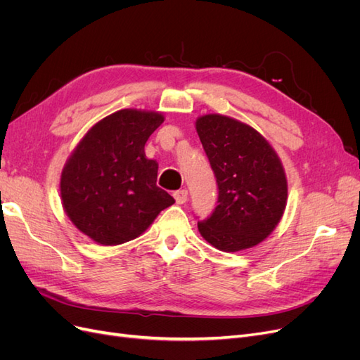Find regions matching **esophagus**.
I'll return each mask as SVG.
<instances>
[{
	"instance_id": "1",
	"label": "esophagus",
	"mask_w": 360,
	"mask_h": 360,
	"mask_svg": "<svg viewBox=\"0 0 360 360\" xmlns=\"http://www.w3.org/2000/svg\"><path fill=\"white\" fill-rule=\"evenodd\" d=\"M174 198H176L177 204H184L188 201V191L186 189H180L174 192Z\"/></svg>"
}]
</instances>
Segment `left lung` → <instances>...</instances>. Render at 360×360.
<instances>
[{
	"label": "left lung",
	"instance_id": "obj_1",
	"mask_svg": "<svg viewBox=\"0 0 360 360\" xmlns=\"http://www.w3.org/2000/svg\"><path fill=\"white\" fill-rule=\"evenodd\" d=\"M217 181V204L201 236L216 249L237 252L271 234L284 214L288 184L281 159L254 127L221 114L195 122Z\"/></svg>",
	"mask_w": 360,
	"mask_h": 360
}]
</instances>
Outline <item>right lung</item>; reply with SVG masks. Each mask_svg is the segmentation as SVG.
<instances>
[{"instance_id": "obj_1", "label": "right lung", "mask_w": 360, "mask_h": 360, "mask_svg": "<svg viewBox=\"0 0 360 360\" xmlns=\"http://www.w3.org/2000/svg\"><path fill=\"white\" fill-rule=\"evenodd\" d=\"M163 120L155 111L120 110L97 122L64 165L63 209L96 243L134 240L176 202L158 188V162L144 153L147 139Z\"/></svg>"}]
</instances>
